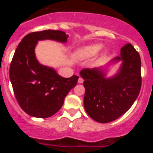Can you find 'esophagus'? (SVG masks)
<instances>
[{
	"label": "esophagus",
	"instance_id": "1",
	"mask_svg": "<svg viewBox=\"0 0 153 153\" xmlns=\"http://www.w3.org/2000/svg\"><path fill=\"white\" fill-rule=\"evenodd\" d=\"M83 82V79L82 77H79V79H78V83H82Z\"/></svg>",
	"mask_w": 153,
	"mask_h": 153
}]
</instances>
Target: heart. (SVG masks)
<instances>
[{"instance_id":"obj_1","label":"heart","mask_w":153,"mask_h":153,"mask_svg":"<svg viewBox=\"0 0 153 153\" xmlns=\"http://www.w3.org/2000/svg\"><path fill=\"white\" fill-rule=\"evenodd\" d=\"M102 47H103V45L102 44H93L84 46V47H80L79 49L77 50V51L76 52V56L79 60L90 59V58L95 56L101 51ZM107 53V51H104L102 56H106Z\"/></svg>"}]
</instances>
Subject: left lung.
Returning <instances> with one entry per match:
<instances>
[{"label":"left lung","mask_w":153,"mask_h":153,"mask_svg":"<svg viewBox=\"0 0 153 153\" xmlns=\"http://www.w3.org/2000/svg\"><path fill=\"white\" fill-rule=\"evenodd\" d=\"M120 60V70L111 77H106L105 70L101 68L83 69L79 73L84 79L85 110L98 123H106L121 117L129 110L140 92L141 59L132 44L123 47L120 56L112 62Z\"/></svg>","instance_id":"8db88e82"}]
</instances>
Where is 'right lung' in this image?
<instances>
[{"label":"right lung","instance_id":"1","mask_svg":"<svg viewBox=\"0 0 153 153\" xmlns=\"http://www.w3.org/2000/svg\"><path fill=\"white\" fill-rule=\"evenodd\" d=\"M61 30H45L28 33L17 46L10 67V79L21 109L28 115L47 118L59 111L65 97L77 83L79 76L62 77L53 68L40 64L34 50L39 40L67 41Z\"/></svg>","mask_w":153,"mask_h":153}]
</instances>
